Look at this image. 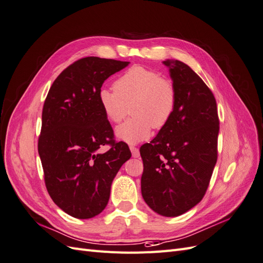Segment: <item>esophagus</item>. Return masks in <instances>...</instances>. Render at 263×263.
Masks as SVG:
<instances>
[{"label":"esophagus","mask_w":263,"mask_h":263,"mask_svg":"<svg viewBox=\"0 0 263 263\" xmlns=\"http://www.w3.org/2000/svg\"><path fill=\"white\" fill-rule=\"evenodd\" d=\"M130 149H131V153H132V156L138 158L140 156V151L138 147H135L134 145H130Z\"/></svg>","instance_id":"obj_1"}]
</instances>
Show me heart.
Returning <instances> with one entry per match:
<instances>
[{
  "label": "heart",
  "mask_w": 263,
  "mask_h": 263,
  "mask_svg": "<svg viewBox=\"0 0 263 263\" xmlns=\"http://www.w3.org/2000/svg\"><path fill=\"white\" fill-rule=\"evenodd\" d=\"M115 89L101 88L100 108L109 121L121 122L129 111L133 116L118 126L117 137L135 144L146 140L153 128L162 129L172 119L177 105L175 83L159 72L134 65L117 79Z\"/></svg>",
  "instance_id": "obj_1"
}]
</instances>
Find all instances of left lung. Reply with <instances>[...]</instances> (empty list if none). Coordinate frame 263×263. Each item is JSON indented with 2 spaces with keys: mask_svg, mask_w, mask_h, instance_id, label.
<instances>
[{
  "mask_svg": "<svg viewBox=\"0 0 263 263\" xmlns=\"http://www.w3.org/2000/svg\"><path fill=\"white\" fill-rule=\"evenodd\" d=\"M177 88L172 119L143 144L141 191L146 204L163 216H178L204 197L217 160L219 120L212 90L190 66L164 61Z\"/></svg>",
  "mask_w": 263,
  "mask_h": 263,
  "instance_id": "1",
  "label": "left lung"
}]
</instances>
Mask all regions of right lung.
I'll list each match as a JSON object with an SVG mask.
<instances>
[{
	"mask_svg": "<svg viewBox=\"0 0 263 263\" xmlns=\"http://www.w3.org/2000/svg\"><path fill=\"white\" fill-rule=\"evenodd\" d=\"M130 62L86 57L58 76L42 108L38 153L50 197L65 213L81 219L104 211L114 178L131 157L117 142L98 101L110 75ZM103 145L110 148L101 155Z\"/></svg>",
	"mask_w": 263,
	"mask_h": 263,
	"instance_id": "add662e5",
	"label": "right lung"
}]
</instances>
